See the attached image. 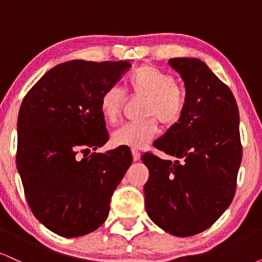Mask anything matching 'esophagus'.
Here are the masks:
<instances>
[{"instance_id":"1","label":"esophagus","mask_w":262,"mask_h":262,"mask_svg":"<svg viewBox=\"0 0 262 262\" xmlns=\"http://www.w3.org/2000/svg\"><path fill=\"white\" fill-rule=\"evenodd\" d=\"M132 155H133V160L134 161H138L140 159V152L138 151L137 149H133L132 150Z\"/></svg>"}]
</instances>
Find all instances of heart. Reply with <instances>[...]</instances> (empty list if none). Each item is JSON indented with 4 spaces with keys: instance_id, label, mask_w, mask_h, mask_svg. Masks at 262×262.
I'll list each match as a JSON object with an SVG mask.
<instances>
[{
    "instance_id": "1",
    "label": "heart",
    "mask_w": 262,
    "mask_h": 262,
    "mask_svg": "<svg viewBox=\"0 0 262 262\" xmlns=\"http://www.w3.org/2000/svg\"><path fill=\"white\" fill-rule=\"evenodd\" d=\"M127 87L133 97L146 100L144 117L149 119L129 123L114 130V145L144 148L158 133L156 119L165 127H172L182 118L186 108V91L176 83L171 74L151 65L139 66L128 76ZM124 101V92L116 86L102 93L100 111L104 121L113 124L122 112Z\"/></svg>"
}]
</instances>
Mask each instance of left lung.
<instances>
[{"instance_id": "left-lung-1", "label": "left lung", "mask_w": 262, "mask_h": 262, "mask_svg": "<svg viewBox=\"0 0 262 262\" xmlns=\"http://www.w3.org/2000/svg\"><path fill=\"white\" fill-rule=\"evenodd\" d=\"M182 77L186 108L179 123L141 156L149 169L144 186L149 218L167 233L192 236L206 230L230 206L242 162L239 110L233 93L200 59L173 58Z\"/></svg>"}]
</instances>
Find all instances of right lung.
<instances>
[{"instance_id":"obj_1","label":"right lung","mask_w":262,"mask_h":262,"mask_svg":"<svg viewBox=\"0 0 262 262\" xmlns=\"http://www.w3.org/2000/svg\"><path fill=\"white\" fill-rule=\"evenodd\" d=\"M130 66L129 61L62 62L20 104L17 170L33 214L60 236L86 235L104 223L114 189L133 161L128 146L87 156L108 140L102 93ZM79 152L82 159H77Z\"/></svg>"}]
</instances>
